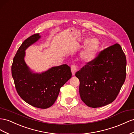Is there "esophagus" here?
Listing matches in <instances>:
<instances>
[{"instance_id": "34e87169", "label": "esophagus", "mask_w": 134, "mask_h": 134, "mask_svg": "<svg viewBox=\"0 0 134 134\" xmlns=\"http://www.w3.org/2000/svg\"><path fill=\"white\" fill-rule=\"evenodd\" d=\"M71 72H72V74H73V75H74L76 71H77V66H76L75 65H72L71 66Z\"/></svg>"}]
</instances>
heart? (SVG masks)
Wrapping results in <instances>:
<instances>
[{"label":"heart","instance_id":"obj_1","mask_svg":"<svg viewBox=\"0 0 134 134\" xmlns=\"http://www.w3.org/2000/svg\"><path fill=\"white\" fill-rule=\"evenodd\" d=\"M85 42L87 43L84 50L81 52V59L86 61H92L95 59L99 48V41L95 38L86 39Z\"/></svg>","mask_w":134,"mask_h":134}]
</instances>
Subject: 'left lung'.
Returning a JSON list of instances; mask_svg holds the SVG:
<instances>
[{"label":"left lung","instance_id":"obj_1","mask_svg":"<svg viewBox=\"0 0 134 134\" xmlns=\"http://www.w3.org/2000/svg\"><path fill=\"white\" fill-rule=\"evenodd\" d=\"M79 80V95L89 107L99 108L116 99L126 76V57L115 43L102 51L97 57L75 73Z\"/></svg>","mask_w":134,"mask_h":134}]
</instances>
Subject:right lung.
<instances>
[{
	"instance_id": "right-lung-1",
	"label": "right lung",
	"mask_w": 134,
	"mask_h": 134,
	"mask_svg": "<svg viewBox=\"0 0 134 134\" xmlns=\"http://www.w3.org/2000/svg\"><path fill=\"white\" fill-rule=\"evenodd\" d=\"M40 38L39 34H35L24 41L14 57L11 70L16 91L21 99L34 107L46 109L55 102L61 87L72 74L66 64L52 67L41 74L32 73L25 62V50Z\"/></svg>"
}]
</instances>
